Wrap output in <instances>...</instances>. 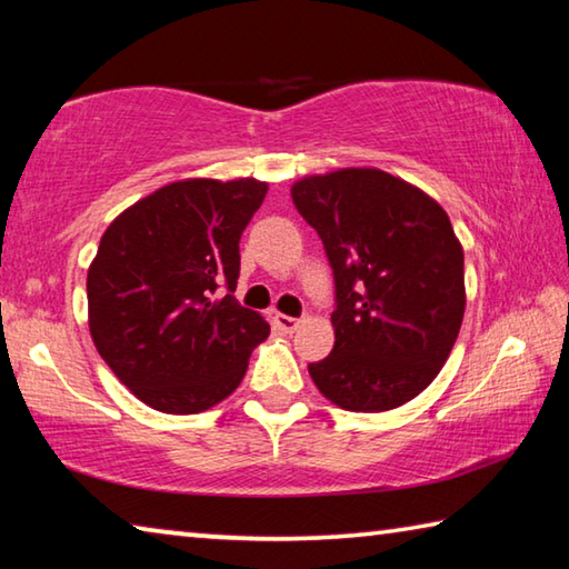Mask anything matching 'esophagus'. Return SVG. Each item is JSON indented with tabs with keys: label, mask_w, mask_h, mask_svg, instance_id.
Instances as JSON below:
<instances>
[{
	"label": "esophagus",
	"mask_w": 569,
	"mask_h": 569,
	"mask_svg": "<svg viewBox=\"0 0 569 569\" xmlns=\"http://www.w3.org/2000/svg\"><path fill=\"white\" fill-rule=\"evenodd\" d=\"M274 325L279 330H282L284 335H292L297 328H300V320L297 318H290V315H274Z\"/></svg>",
	"instance_id": "1"
}]
</instances>
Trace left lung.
<instances>
[{
    "label": "left lung",
    "mask_w": 569,
    "mask_h": 569,
    "mask_svg": "<svg viewBox=\"0 0 569 569\" xmlns=\"http://www.w3.org/2000/svg\"><path fill=\"white\" fill-rule=\"evenodd\" d=\"M335 274V346L307 370L320 393L380 413L433 383L459 338L467 287L449 213L380 169H338L292 183Z\"/></svg>",
    "instance_id": "8db88e82"
}]
</instances>
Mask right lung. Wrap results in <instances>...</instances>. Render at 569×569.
<instances>
[{
    "instance_id": "obj_1",
    "label": "right lung",
    "mask_w": 569,
    "mask_h": 569,
    "mask_svg": "<svg viewBox=\"0 0 569 569\" xmlns=\"http://www.w3.org/2000/svg\"><path fill=\"white\" fill-rule=\"evenodd\" d=\"M257 179H183L120 211L88 267V325L108 368L161 413L209 411L234 393L269 325L234 295Z\"/></svg>"
}]
</instances>
